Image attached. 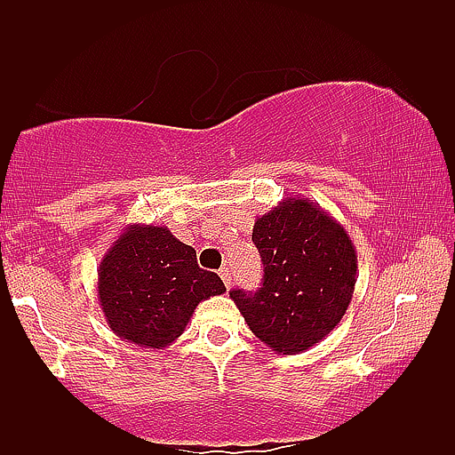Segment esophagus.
Returning <instances> with one entry per match:
<instances>
[{
	"label": "esophagus",
	"mask_w": 455,
	"mask_h": 455,
	"mask_svg": "<svg viewBox=\"0 0 455 455\" xmlns=\"http://www.w3.org/2000/svg\"><path fill=\"white\" fill-rule=\"evenodd\" d=\"M218 275H220L224 287L231 289V281H233V278H231V270H228V268H220V272H218Z\"/></svg>",
	"instance_id": "obj_1"
}]
</instances>
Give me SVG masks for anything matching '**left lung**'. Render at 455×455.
Returning <instances> with one entry per match:
<instances>
[{
  "mask_svg": "<svg viewBox=\"0 0 455 455\" xmlns=\"http://www.w3.org/2000/svg\"><path fill=\"white\" fill-rule=\"evenodd\" d=\"M264 264L258 291H231L253 335L276 354H299L347 310L358 256L345 228L316 202L284 197L251 233Z\"/></svg>",
  "mask_w": 455,
  "mask_h": 455,
  "instance_id": "obj_1",
  "label": "left lung"
}]
</instances>
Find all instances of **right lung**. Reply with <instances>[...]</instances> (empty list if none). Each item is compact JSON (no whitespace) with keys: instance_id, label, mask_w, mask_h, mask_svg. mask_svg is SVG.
Listing matches in <instances>:
<instances>
[{"instance_id":"obj_1","label":"right lung","mask_w":455,"mask_h":455,"mask_svg":"<svg viewBox=\"0 0 455 455\" xmlns=\"http://www.w3.org/2000/svg\"><path fill=\"white\" fill-rule=\"evenodd\" d=\"M224 291L216 272L199 268L191 245L151 224L126 227L97 270V299L108 326L148 349L171 345L199 301Z\"/></svg>"}]
</instances>
